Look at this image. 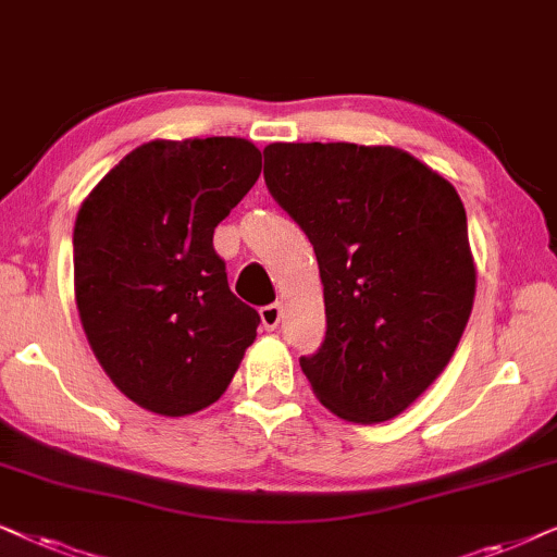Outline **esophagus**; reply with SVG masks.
I'll list each match as a JSON object with an SVG mask.
<instances>
[{
  "label": "esophagus",
  "mask_w": 557,
  "mask_h": 557,
  "mask_svg": "<svg viewBox=\"0 0 557 557\" xmlns=\"http://www.w3.org/2000/svg\"><path fill=\"white\" fill-rule=\"evenodd\" d=\"M259 318H262L264 331H274L277 329L280 318H283V308H280L277 302H272V306H264L262 310H259Z\"/></svg>",
  "instance_id": "1"
}]
</instances>
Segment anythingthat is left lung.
<instances>
[{"label": "left lung", "mask_w": 557, "mask_h": 557, "mask_svg": "<svg viewBox=\"0 0 557 557\" xmlns=\"http://www.w3.org/2000/svg\"><path fill=\"white\" fill-rule=\"evenodd\" d=\"M264 183L313 244L325 341L302 356L315 397L351 422L407 410L454 356L476 293L454 185L397 147L274 143Z\"/></svg>", "instance_id": "8db88e82"}]
</instances>
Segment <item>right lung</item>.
I'll return each instance as SVG.
<instances>
[{
  "label": "right lung",
  "mask_w": 557,
  "mask_h": 557,
  "mask_svg": "<svg viewBox=\"0 0 557 557\" xmlns=\"http://www.w3.org/2000/svg\"><path fill=\"white\" fill-rule=\"evenodd\" d=\"M262 173L242 137L139 145L88 193L73 226V285L109 380L145 410L183 418L216 403L257 338L228 290L213 228Z\"/></svg>",
  "instance_id": "add662e5"
}]
</instances>
